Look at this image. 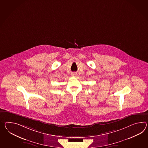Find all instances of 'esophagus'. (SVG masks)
Listing matches in <instances>:
<instances>
[{
	"instance_id": "34e87169",
	"label": "esophagus",
	"mask_w": 148,
	"mask_h": 148,
	"mask_svg": "<svg viewBox=\"0 0 148 148\" xmlns=\"http://www.w3.org/2000/svg\"><path fill=\"white\" fill-rule=\"evenodd\" d=\"M76 75H77L76 73H72V74H71V75L73 76H76Z\"/></svg>"
}]
</instances>
